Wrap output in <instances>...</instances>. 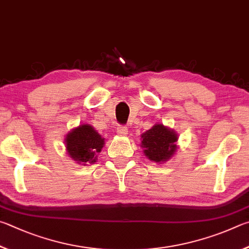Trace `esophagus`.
<instances>
[{"label": "esophagus", "instance_id": "obj_1", "mask_svg": "<svg viewBox=\"0 0 249 249\" xmlns=\"http://www.w3.org/2000/svg\"><path fill=\"white\" fill-rule=\"evenodd\" d=\"M117 132L118 134H120V136H127L128 128L125 127V125H119V127L117 128Z\"/></svg>", "mask_w": 249, "mask_h": 249}]
</instances>
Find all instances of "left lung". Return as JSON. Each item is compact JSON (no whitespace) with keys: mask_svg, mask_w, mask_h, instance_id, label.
Segmentation results:
<instances>
[{"mask_svg":"<svg viewBox=\"0 0 249 249\" xmlns=\"http://www.w3.org/2000/svg\"><path fill=\"white\" fill-rule=\"evenodd\" d=\"M141 146L152 162H166L177 150V133L163 124H155L141 136Z\"/></svg>","mask_w":249,"mask_h":249,"instance_id":"8db88e82","label":"left lung"}]
</instances>
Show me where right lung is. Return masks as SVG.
Segmentation results:
<instances>
[{"label":"right lung","mask_w":249,"mask_h":249,"mask_svg":"<svg viewBox=\"0 0 249 249\" xmlns=\"http://www.w3.org/2000/svg\"><path fill=\"white\" fill-rule=\"evenodd\" d=\"M104 144L102 136L89 124L78 125L65 137L68 154L81 165L95 163Z\"/></svg>","instance_id":"obj_1"}]
</instances>
